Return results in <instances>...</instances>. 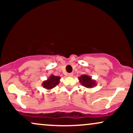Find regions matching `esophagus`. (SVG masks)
I'll return each instance as SVG.
<instances>
[{"label": "esophagus", "instance_id": "34e87169", "mask_svg": "<svg viewBox=\"0 0 133 133\" xmlns=\"http://www.w3.org/2000/svg\"><path fill=\"white\" fill-rule=\"evenodd\" d=\"M73 76V73H68V76L69 77H72Z\"/></svg>", "mask_w": 133, "mask_h": 133}]
</instances>
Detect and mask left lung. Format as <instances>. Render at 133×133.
I'll return each mask as SVG.
<instances>
[{
	"mask_svg": "<svg viewBox=\"0 0 133 133\" xmlns=\"http://www.w3.org/2000/svg\"><path fill=\"white\" fill-rule=\"evenodd\" d=\"M79 80L80 83L83 86L86 87L88 88H92L94 86H96V82L95 80H93L91 78V76L87 75V74H84V75L81 76L79 77Z\"/></svg>",
	"mask_w": 133,
	"mask_h": 133,
	"instance_id": "obj_1",
	"label": "left lung"
}]
</instances>
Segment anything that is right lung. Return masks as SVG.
Segmentation results:
<instances>
[{
	"label": "right lung",
	"mask_w": 133,
	"mask_h": 133,
	"mask_svg": "<svg viewBox=\"0 0 133 133\" xmlns=\"http://www.w3.org/2000/svg\"><path fill=\"white\" fill-rule=\"evenodd\" d=\"M61 77L59 76L51 75L46 81L42 82V85L45 89H51L59 84Z\"/></svg>",
	"instance_id": "obj_1"
}]
</instances>
